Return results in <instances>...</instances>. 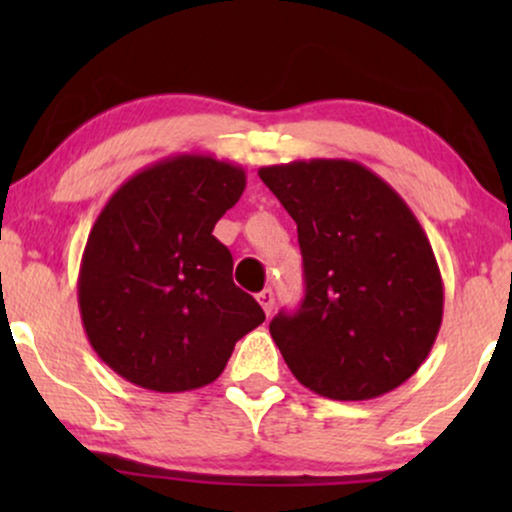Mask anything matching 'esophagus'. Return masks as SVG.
Wrapping results in <instances>:
<instances>
[{"label": "esophagus", "instance_id": "esophagus-1", "mask_svg": "<svg viewBox=\"0 0 512 512\" xmlns=\"http://www.w3.org/2000/svg\"><path fill=\"white\" fill-rule=\"evenodd\" d=\"M257 301H260L264 313L269 315V313H272V308H274V291L272 289L260 291V293H257Z\"/></svg>", "mask_w": 512, "mask_h": 512}]
</instances>
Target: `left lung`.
Returning <instances> with one entry per match:
<instances>
[{
    "label": "left lung",
    "mask_w": 512,
    "mask_h": 512,
    "mask_svg": "<svg viewBox=\"0 0 512 512\" xmlns=\"http://www.w3.org/2000/svg\"><path fill=\"white\" fill-rule=\"evenodd\" d=\"M298 226L305 298L269 332L296 380L342 402L407 383L443 322V279L424 228L373 170L310 158L257 170Z\"/></svg>",
    "instance_id": "obj_1"
}]
</instances>
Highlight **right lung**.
<instances>
[{
  "label": "right lung",
  "mask_w": 512,
  "mask_h": 512,
  "mask_svg": "<svg viewBox=\"0 0 512 512\" xmlns=\"http://www.w3.org/2000/svg\"><path fill=\"white\" fill-rule=\"evenodd\" d=\"M245 190V170L178 154L134 173L105 202L81 257V322L98 358L127 383L187 392L214 383L240 337L264 322L233 284L211 231Z\"/></svg>",
  "instance_id": "obj_1"
}]
</instances>
